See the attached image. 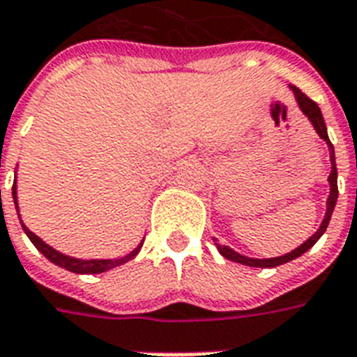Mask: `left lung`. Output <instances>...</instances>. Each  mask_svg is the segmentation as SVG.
I'll return each mask as SVG.
<instances>
[{
    "label": "left lung",
    "mask_w": 357,
    "mask_h": 357,
    "mask_svg": "<svg viewBox=\"0 0 357 357\" xmlns=\"http://www.w3.org/2000/svg\"><path fill=\"white\" fill-rule=\"evenodd\" d=\"M291 91L295 93L296 102H298V108L303 110V114L306 118L310 119V123L314 125V129L316 132L321 137V139L327 142V146H329V158H331V175H329V186H331V192H329V197H327V211H325V217L321 220V226L317 228V232L304 241L303 245H298L295 251H291L287 255H282V257H274V259H249V257H243V255L236 253L234 249H230L228 245H220L217 243V239H215V245H217L218 253L222 255L225 259L234 262H239V264H245V266H253V268H274L280 266V264H285V262L293 261L296 257H301L303 253H306L310 247H314L317 239L324 236V232L327 230V225H329V220H331L333 211H335V205H337V197H339V186H337V163H335V148H333L331 140L327 137V127H325L324 116H321V110H319V106H317L312 98L304 95L303 91L296 89L295 85H289Z\"/></svg>",
    "instance_id": "1"
}]
</instances>
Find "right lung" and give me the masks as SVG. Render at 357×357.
Wrapping results in <instances>:
<instances>
[{
  "mask_svg": "<svg viewBox=\"0 0 357 357\" xmlns=\"http://www.w3.org/2000/svg\"><path fill=\"white\" fill-rule=\"evenodd\" d=\"M13 199H15V207L18 211V204H17V176H15V184H13ZM20 218V215H18ZM20 225H22V230L26 232V236L30 238L33 245L38 247V251L43 253L49 259V261L56 264V266L66 268L70 272H75V274H102L106 270H112V268L119 266V264H125L127 261H131L132 257H137L140 251V247H142V241H140L137 249H132L131 253L125 255L121 259H93V261H83V259H74V257H68V255H62L59 253L56 249H53L51 245H47L45 241L41 238H38L36 234L30 232L28 228L24 226V222L20 220Z\"/></svg>",
  "mask_w": 357,
  "mask_h": 357,
  "instance_id": "add662e5",
  "label": "right lung"
}]
</instances>
